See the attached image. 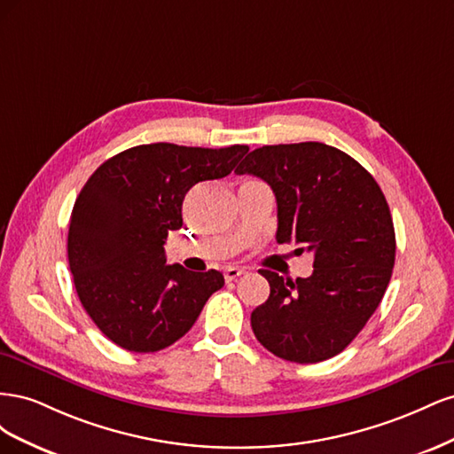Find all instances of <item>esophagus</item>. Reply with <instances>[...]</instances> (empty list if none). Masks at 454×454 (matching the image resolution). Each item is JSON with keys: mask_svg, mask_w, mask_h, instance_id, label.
<instances>
[{"mask_svg": "<svg viewBox=\"0 0 454 454\" xmlns=\"http://www.w3.org/2000/svg\"><path fill=\"white\" fill-rule=\"evenodd\" d=\"M244 272H246V270L240 269V267H227V269H225V280H227V282L237 280L239 277H242Z\"/></svg>", "mask_w": 454, "mask_h": 454, "instance_id": "34e87169", "label": "esophagus"}]
</instances>
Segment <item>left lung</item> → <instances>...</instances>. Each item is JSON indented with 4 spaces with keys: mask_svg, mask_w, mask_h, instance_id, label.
Listing matches in <instances>:
<instances>
[{
    "mask_svg": "<svg viewBox=\"0 0 454 454\" xmlns=\"http://www.w3.org/2000/svg\"><path fill=\"white\" fill-rule=\"evenodd\" d=\"M235 172L270 185L277 242L314 254L309 278L259 270L270 295L252 312L254 335L287 362L333 358L362 332L388 287L395 235L387 199L358 160L320 142L257 147Z\"/></svg>",
    "mask_w": 454,
    "mask_h": 454,
    "instance_id": "left-lung-1",
    "label": "left lung"
}]
</instances>
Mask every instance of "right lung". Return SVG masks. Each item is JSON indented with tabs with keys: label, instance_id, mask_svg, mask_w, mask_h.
Instances as JSON below:
<instances>
[{
	"label": "right lung",
	"instance_id": "1",
	"mask_svg": "<svg viewBox=\"0 0 454 454\" xmlns=\"http://www.w3.org/2000/svg\"><path fill=\"white\" fill-rule=\"evenodd\" d=\"M248 149L136 145L100 164L81 189L70 217L67 261L81 305L117 347L130 352L170 347L225 284L214 269L191 272L167 265L164 242L184 225L187 191L231 174Z\"/></svg>",
	"mask_w": 454,
	"mask_h": 454
}]
</instances>
